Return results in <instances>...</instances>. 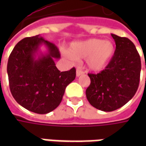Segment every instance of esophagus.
<instances>
[{"label": "esophagus", "instance_id": "obj_1", "mask_svg": "<svg viewBox=\"0 0 146 146\" xmlns=\"http://www.w3.org/2000/svg\"><path fill=\"white\" fill-rule=\"evenodd\" d=\"M84 73V71H82V70H80V69H79V68L76 70V76H80V75H82Z\"/></svg>", "mask_w": 146, "mask_h": 146}]
</instances>
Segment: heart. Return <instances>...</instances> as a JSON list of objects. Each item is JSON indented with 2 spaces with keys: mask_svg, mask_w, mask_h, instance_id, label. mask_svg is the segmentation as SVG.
<instances>
[{
  "mask_svg": "<svg viewBox=\"0 0 146 146\" xmlns=\"http://www.w3.org/2000/svg\"><path fill=\"white\" fill-rule=\"evenodd\" d=\"M115 53V45L110 40L102 39H89L71 45V52L66 56L72 61L87 58L86 63L89 70L100 71L110 62Z\"/></svg>",
  "mask_w": 146,
  "mask_h": 146,
  "instance_id": "obj_1",
  "label": "heart"
}]
</instances>
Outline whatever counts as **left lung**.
<instances>
[{
  "label": "left lung",
  "mask_w": 146,
  "mask_h": 146,
  "mask_svg": "<svg viewBox=\"0 0 146 146\" xmlns=\"http://www.w3.org/2000/svg\"><path fill=\"white\" fill-rule=\"evenodd\" d=\"M111 35L116 43L115 53L105 70L97 74L88 73L91 84L86 90L90 104L105 112L122 107L134 97L141 67L133 42L127 37Z\"/></svg>",
  "instance_id": "8db88e82"
}]
</instances>
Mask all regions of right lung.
<instances>
[{
  "label": "right lung",
  "mask_w": 146,
  "mask_h": 146,
  "mask_svg": "<svg viewBox=\"0 0 146 146\" xmlns=\"http://www.w3.org/2000/svg\"><path fill=\"white\" fill-rule=\"evenodd\" d=\"M48 53L36 58L39 46ZM58 48L40 35L26 37L15 46L8 58V72L11 95L19 104L38 114H46L59 106L67 85L76 77V69L60 72L54 59Z\"/></svg>",
  "instance_id": "obj_1"
}]
</instances>
